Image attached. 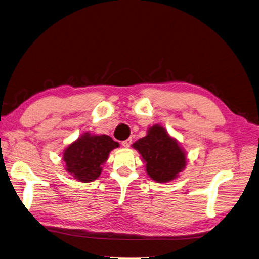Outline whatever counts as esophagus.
<instances>
[{
  "mask_svg": "<svg viewBox=\"0 0 259 259\" xmlns=\"http://www.w3.org/2000/svg\"><path fill=\"white\" fill-rule=\"evenodd\" d=\"M131 144H132V138H128V139H126V141L122 142V146L125 147V148H128V147L131 146Z\"/></svg>",
  "mask_w": 259,
  "mask_h": 259,
  "instance_id": "1",
  "label": "esophagus"
}]
</instances>
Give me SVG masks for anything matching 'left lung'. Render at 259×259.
<instances>
[{
	"label": "left lung",
	"mask_w": 259,
	"mask_h": 259,
	"mask_svg": "<svg viewBox=\"0 0 259 259\" xmlns=\"http://www.w3.org/2000/svg\"><path fill=\"white\" fill-rule=\"evenodd\" d=\"M133 148L142 155L147 174L157 183L178 179L187 164L183 147L160 124L147 130L146 136L133 144Z\"/></svg>",
	"instance_id": "obj_1"
}]
</instances>
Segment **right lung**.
<instances>
[{
  "label": "right lung",
  "mask_w": 259,
  "mask_h": 259,
  "mask_svg": "<svg viewBox=\"0 0 259 259\" xmlns=\"http://www.w3.org/2000/svg\"><path fill=\"white\" fill-rule=\"evenodd\" d=\"M120 146L108 135L85 132L63 151V161L69 176L82 183L100 177L110 152Z\"/></svg>",
  "instance_id": "add662e5"
}]
</instances>
